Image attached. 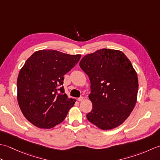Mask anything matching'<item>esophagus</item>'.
I'll return each instance as SVG.
<instances>
[{
    "instance_id": "34e87169",
    "label": "esophagus",
    "mask_w": 160,
    "mask_h": 160,
    "mask_svg": "<svg viewBox=\"0 0 160 160\" xmlns=\"http://www.w3.org/2000/svg\"><path fill=\"white\" fill-rule=\"evenodd\" d=\"M83 100H84V97H82V96H81V97H80V98H78V101H80V102L82 101Z\"/></svg>"
}]
</instances>
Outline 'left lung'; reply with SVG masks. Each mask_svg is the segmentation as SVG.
<instances>
[{"label":"left lung","instance_id":"8db88e82","mask_svg":"<svg viewBox=\"0 0 160 160\" xmlns=\"http://www.w3.org/2000/svg\"><path fill=\"white\" fill-rule=\"evenodd\" d=\"M80 67L91 82L93 108L87 120L102 130L118 127L137 101L138 75L131 61L120 51L102 49L84 56Z\"/></svg>","mask_w":160,"mask_h":160}]
</instances>
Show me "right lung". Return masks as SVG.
<instances>
[{
	"instance_id": "1",
	"label": "right lung",
	"mask_w": 160,
	"mask_h": 160,
	"mask_svg": "<svg viewBox=\"0 0 160 160\" xmlns=\"http://www.w3.org/2000/svg\"><path fill=\"white\" fill-rule=\"evenodd\" d=\"M80 57L40 50L27 60L17 80V98L24 116L32 124L50 128L65 119L75 100L64 93V76Z\"/></svg>"
}]
</instances>
